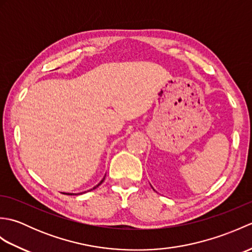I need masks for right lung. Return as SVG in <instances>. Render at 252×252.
Listing matches in <instances>:
<instances>
[{
	"label": "right lung",
	"mask_w": 252,
	"mask_h": 252,
	"mask_svg": "<svg viewBox=\"0 0 252 252\" xmlns=\"http://www.w3.org/2000/svg\"><path fill=\"white\" fill-rule=\"evenodd\" d=\"M104 180H105V178H104L103 180H101V181L99 182V183H98L97 185H96V186H94V187H93V189H96V187H97V186H99V185H100L101 183H103V182H104ZM63 194H66V195H73V194H69V192H63ZM79 194H80V192H79Z\"/></svg>",
	"instance_id": "1"
}]
</instances>
